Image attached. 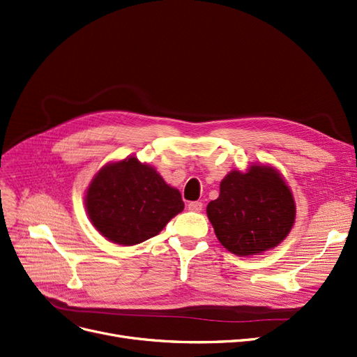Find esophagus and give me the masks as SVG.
<instances>
[{"instance_id":"esophagus-1","label":"esophagus","mask_w":357,"mask_h":357,"mask_svg":"<svg viewBox=\"0 0 357 357\" xmlns=\"http://www.w3.org/2000/svg\"><path fill=\"white\" fill-rule=\"evenodd\" d=\"M188 210L198 213L203 210V203H201V201H191V203L188 204Z\"/></svg>"}]
</instances>
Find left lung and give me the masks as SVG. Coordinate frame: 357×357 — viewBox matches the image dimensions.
<instances>
[{"mask_svg": "<svg viewBox=\"0 0 357 357\" xmlns=\"http://www.w3.org/2000/svg\"><path fill=\"white\" fill-rule=\"evenodd\" d=\"M214 234L238 257L261 255L280 245L296 219V204L283 175L270 165L231 170L207 206Z\"/></svg>", "mask_w": 357, "mask_h": 357, "instance_id": "1", "label": "left lung"}]
</instances>
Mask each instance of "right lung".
<instances>
[{
  "mask_svg": "<svg viewBox=\"0 0 357 357\" xmlns=\"http://www.w3.org/2000/svg\"><path fill=\"white\" fill-rule=\"evenodd\" d=\"M84 206L91 225L116 245L142 243L183 210L181 192L135 156L105 165L89 183Z\"/></svg>",
  "mask_w": 357,
  "mask_h": 357,
  "instance_id": "add662e5",
  "label": "right lung"
}]
</instances>
